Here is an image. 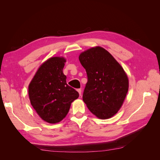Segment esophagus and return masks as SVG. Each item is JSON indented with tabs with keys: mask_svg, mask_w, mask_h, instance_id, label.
I'll list each match as a JSON object with an SVG mask.
<instances>
[{
	"mask_svg": "<svg viewBox=\"0 0 160 160\" xmlns=\"http://www.w3.org/2000/svg\"><path fill=\"white\" fill-rule=\"evenodd\" d=\"M77 91H78V93H79V95H81V89H77Z\"/></svg>",
	"mask_w": 160,
	"mask_h": 160,
	"instance_id": "34e87169",
	"label": "esophagus"
}]
</instances>
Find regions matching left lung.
Returning <instances> with one entry per match:
<instances>
[{
    "mask_svg": "<svg viewBox=\"0 0 160 160\" xmlns=\"http://www.w3.org/2000/svg\"><path fill=\"white\" fill-rule=\"evenodd\" d=\"M81 64L88 75L83 100L91 112L100 119L118 113L128 91L127 75L110 53L100 47L81 53Z\"/></svg>",
    "mask_w": 160,
    "mask_h": 160,
    "instance_id": "8db88e82",
    "label": "left lung"
}]
</instances>
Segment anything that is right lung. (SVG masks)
Instances as JSON below:
<instances>
[{"instance_id":"obj_1","label":"right lung","mask_w":160,"mask_h":160,"mask_svg":"<svg viewBox=\"0 0 160 160\" xmlns=\"http://www.w3.org/2000/svg\"><path fill=\"white\" fill-rule=\"evenodd\" d=\"M66 60L52 57L38 68L28 86L31 103L45 122L56 123L68 113L71 103L79 93L67 84L62 72Z\"/></svg>"}]
</instances>
